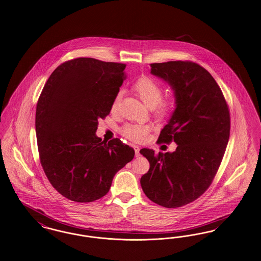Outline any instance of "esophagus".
<instances>
[{"label":"esophagus","instance_id":"obj_1","mask_svg":"<svg viewBox=\"0 0 261 261\" xmlns=\"http://www.w3.org/2000/svg\"><path fill=\"white\" fill-rule=\"evenodd\" d=\"M133 147H134V149H135V152H136V156H137V157H138V156H139V150H140L139 146H137V145H134Z\"/></svg>","mask_w":261,"mask_h":261}]
</instances>
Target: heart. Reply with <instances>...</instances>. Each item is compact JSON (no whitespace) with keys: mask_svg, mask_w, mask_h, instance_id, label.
Returning a JSON list of instances; mask_svg holds the SVG:
<instances>
[{"mask_svg":"<svg viewBox=\"0 0 261 261\" xmlns=\"http://www.w3.org/2000/svg\"><path fill=\"white\" fill-rule=\"evenodd\" d=\"M133 90L149 108H154L158 117H165L173 110L175 99L169 98L161 100L162 87L159 83L148 76H141L133 84ZM121 92L117 93L112 103V110H116L121 101ZM149 126L146 124H126L120 129L121 134L129 140L142 141L149 132Z\"/></svg>","mask_w":261,"mask_h":261,"instance_id":"1","label":"heart"}]
</instances>
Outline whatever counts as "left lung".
<instances>
[{
  "mask_svg": "<svg viewBox=\"0 0 261 261\" xmlns=\"http://www.w3.org/2000/svg\"><path fill=\"white\" fill-rule=\"evenodd\" d=\"M151 73L174 90L176 109L159 142L174 140V152L143 148L149 171L140 185L151 201L167 208L189 204L215 177L230 137V113L219 85L199 65L189 61L151 64Z\"/></svg>",
  "mask_w": 261,
  "mask_h": 261,
  "instance_id": "left-lung-1",
  "label": "left lung"
}]
</instances>
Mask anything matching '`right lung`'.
Here are the masks:
<instances>
[{
    "mask_svg": "<svg viewBox=\"0 0 261 261\" xmlns=\"http://www.w3.org/2000/svg\"><path fill=\"white\" fill-rule=\"evenodd\" d=\"M124 64L77 58L52 72L37 102L35 128L43 170L63 196L91 202L110 190L135 150L96 136L98 119L110 114L124 82Z\"/></svg>",
    "mask_w": 261,
    "mask_h": 261,
    "instance_id": "1",
    "label": "right lung"
}]
</instances>
